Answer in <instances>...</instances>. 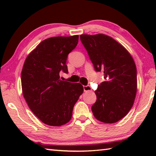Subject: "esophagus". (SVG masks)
Segmentation results:
<instances>
[{"mask_svg": "<svg viewBox=\"0 0 156 156\" xmlns=\"http://www.w3.org/2000/svg\"><path fill=\"white\" fill-rule=\"evenodd\" d=\"M83 89L84 91H91V87H90V85H86V86H83Z\"/></svg>", "mask_w": 156, "mask_h": 156, "instance_id": "34e87169", "label": "esophagus"}]
</instances>
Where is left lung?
<instances>
[{"instance_id":"1","label":"left lung","mask_w":156,"mask_h":156,"mask_svg":"<svg viewBox=\"0 0 156 156\" xmlns=\"http://www.w3.org/2000/svg\"><path fill=\"white\" fill-rule=\"evenodd\" d=\"M80 41L95 71H102L105 79L95 91L94 115L105 123L118 122L129 113L136 98L137 71L133 58L122 45L105 34H83Z\"/></svg>"}]
</instances>
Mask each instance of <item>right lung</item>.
<instances>
[{"mask_svg":"<svg viewBox=\"0 0 156 156\" xmlns=\"http://www.w3.org/2000/svg\"><path fill=\"white\" fill-rule=\"evenodd\" d=\"M78 43V35L47 38L28 55L23 65V96L34 115L49 126L67 123L76 102L83 93L80 83L60 80V72L68 73V55Z\"/></svg>","mask_w":156,"mask_h":156,"instance_id":"right-lung-1","label":"right lung"}]
</instances>
